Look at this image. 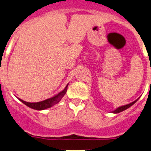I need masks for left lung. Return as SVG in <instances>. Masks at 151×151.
<instances>
[{
  "label": "left lung",
  "mask_w": 151,
  "mask_h": 151,
  "mask_svg": "<svg viewBox=\"0 0 151 151\" xmlns=\"http://www.w3.org/2000/svg\"><path fill=\"white\" fill-rule=\"evenodd\" d=\"M139 98H138V99L136 100V101H133L132 103H130V104H126V105H125V106H122L118 107V108H117L115 110H114L113 111H111V112L114 113V114H117V113H120V112H121V111H124V110H126V109H127L129 108V107H131L132 105H134V104H135V103L137 102V101H138Z\"/></svg>",
  "instance_id": "obj_1"
}]
</instances>
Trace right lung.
<instances>
[{
  "instance_id": "obj_1",
  "label": "right lung",
  "mask_w": 151,
  "mask_h": 151,
  "mask_svg": "<svg viewBox=\"0 0 151 151\" xmlns=\"http://www.w3.org/2000/svg\"><path fill=\"white\" fill-rule=\"evenodd\" d=\"M68 84H69V83L67 84V86H65V89H64L62 92L58 93L57 95H54L53 97H52V98H48V99L45 100V101H40V102L29 103V102H26V101H23V100L20 99V98H18V99L20 100L22 103H23L25 105H26L27 106L30 107V108L33 109H36V110L46 109L50 108V107H52L53 106H54L55 104H58V103L62 100V98H63V97L65 96V94H66L67 90H68Z\"/></svg>"
}]
</instances>
